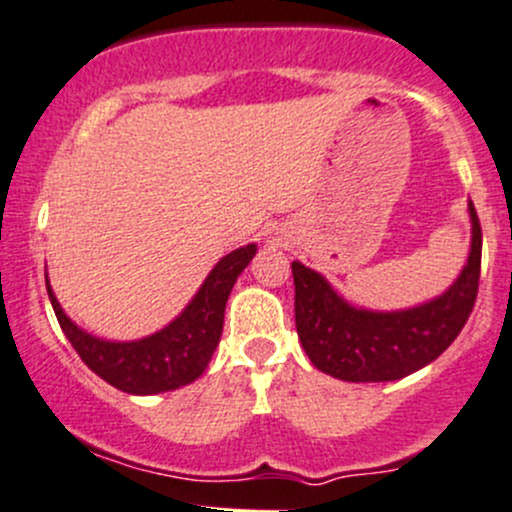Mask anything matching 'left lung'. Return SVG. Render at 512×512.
<instances>
[{
  "label": "left lung",
  "instance_id": "obj_1",
  "mask_svg": "<svg viewBox=\"0 0 512 512\" xmlns=\"http://www.w3.org/2000/svg\"><path fill=\"white\" fill-rule=\"evenodd\" d=\"M471 250L439 297L400 311L346 301L321 272L292 262L294 319L301 348L321 373L346 383H390L437 360L469 321L481 277V223L469 201Z\"/></svg>",
  "mask_w": 512,
  "mask_h": 512
}]
</instances>
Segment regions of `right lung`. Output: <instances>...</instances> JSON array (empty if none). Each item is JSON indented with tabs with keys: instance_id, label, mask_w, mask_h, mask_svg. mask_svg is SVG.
I'll return each instance as SVG.
<instances>
[{
	"instance_id": "1",
	"label": "right lung",
	"mask_w": 512,
	"mask_h": 512,
	"mask_svg": "<svg viewBox=\"0 0 512 512\" xmlns=\"http://www.w3.org/2000/svg\"><path fill=\"white\" fill-rule=\"evenodd\" d=\"M255 252L257 245L250 242L220 257L186 309L161 331L137 341H105L83 331L68 319L46 279L48 299L66 338L95 375L127 395H159L193 383L211 363L223 333L225 304Z\"/></svg>"
}]
</instances>
